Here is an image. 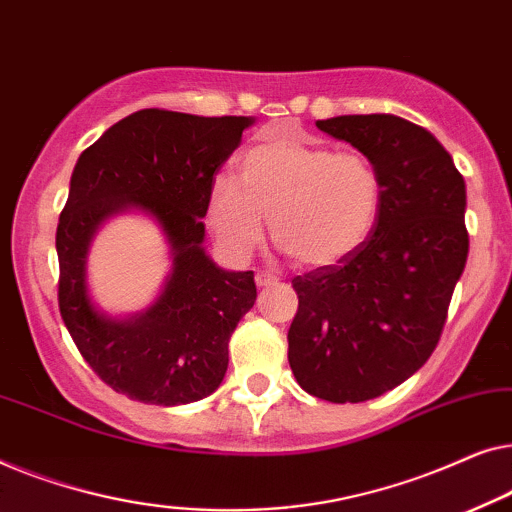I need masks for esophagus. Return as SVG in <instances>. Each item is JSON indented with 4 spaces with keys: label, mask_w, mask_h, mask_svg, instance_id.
I'll return each mask as SVG.
<instances>
[{
    "label": "esophagus",
    "mask_w": 512,
    "mask_h": 512,
    "mask_svg": "<svg viewBox=\"0 0 512 512\" xmlns=\"http://www.w3.org/2000/svg\"><path fill=\"white\" fill-rule=\"evenodd\" d=\"M278 276H273V273H257L255 276V283H257V287H273V285H278Z\"/></svg>",
    "instance_id": "obj_1"
}]
</instances>
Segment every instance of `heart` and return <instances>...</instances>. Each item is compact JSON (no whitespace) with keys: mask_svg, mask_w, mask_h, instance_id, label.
I'll return each mask as SVG.
<instances>
[{"mask_svg":"<svg viewBox=\"0 0 512 512\" xmlns=\"http://www.w3.org/2000/svg\"><path fill=\"white\" fill-rule=\"evenodd\" d=\"M383 187L359 153L325 143L271 139L239 160V181L213 178L206 225L234 262L253 255L269 215L273 239L306 269H329L352 257L378 222Z\"/></svg>","mask_w":512,"mask_h":512,"instance_id":"heart-1","label":"heart"}]
</instances>
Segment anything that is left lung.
<instances>
[{
	"instance_id": "obj_1",
	"label": "left lung",
	"mask_w": 512,
	"mask_h": 512,
	"mask_svg": "<svg viewBox=\"0 0 512 512\" xmlns=\"http://www.w3.org/2000/svg\"><path fill=\"white\" fill-rule=\"evenodd\" d=\"M378 171L383 201L362 248L292 280L299 308L287 331L292 373L331 403L376 399L434 352L469 257L466 185L441 141L392 113L315 122Z\"/></svg>"
}]
</instances>
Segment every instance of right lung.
Returning a JSON list of instances; mask_svg holds the SVG:
<instances>
[{"mask_svg":"<svg viewBox=\"0 0 512 512\" xmlns=\"http://www.w3.org/2000/svg\"><path fill=\"white\" fill-rule=\"evenodd\" d=\"M246 115L143 109L78 157L57 225L60 313L92 371L129 399L183 406L218 390L229 336L255 304L253 271H225L206 253V199L213 176L239 148ZM122 212L153 219L172 269L146 312L111 316L89 297L87 255L104 221Z\"/></svg>","mask_w":512,"mask_h":512,"instance_id":"right-lung-1","label":"right lung"}]
</instances>
